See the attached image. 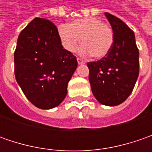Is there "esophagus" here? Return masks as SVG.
I'll use <instances>...</instances> for the list:
<instances>
[{"mask_svg":"<svg viewBox=\"0 0 152 152\" xmlns=\"http://www.w3.org/2000/svg\"><path fill=\"white\" fill-rule=\"evenodd\" d=\"M77 61H78V63H79V65H82V64H85V61H83L81 58H79V57L77 58Z\"/></svg>","mask_w":152,"mask_h":152,"instance_id":"1","label":"esophagus"}]
</instances>
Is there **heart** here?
<instances>
[{
	"label": "heart",
	"instance_id": "1",
	"mask_svg": "<svg viewBox=\"0 0 152 152\" xmlns=\"http://www.w3.org/2000/svg\"><path fill=\"white\" fill-rule=\"evenodd\" d=\"M58 33L61 44L67 51H75L82 39L84 45L79 50L80 54L92 55L95 58L106 56L113 44V29L96 18L78 19L70 24H62Z\"/></svg>",
	"mask_w": 152,
	"mask_h": 152
}]
</instances>
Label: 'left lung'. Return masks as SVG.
<instances>
[{
	"instance_id": "1",
	"label": "left lung",
	"mask_w": 152,
	"mask_h": 152,
	"mask_svg": "<svg viewBox=\"0 0 152 152\" xmlns=\"http://www.w3.org/2000/svg\"><path fill=\"white\" fill-rule=\"evenodd\" d=\"M113 32V44L106 56L90 61L89 80L98 102L118 106L132 93L139 76V50L134 34L124 22L105 12Z\"/></svg>"
}]
</instances>
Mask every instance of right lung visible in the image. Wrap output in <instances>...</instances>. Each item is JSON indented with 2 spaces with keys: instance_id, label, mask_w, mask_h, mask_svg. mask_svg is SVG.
<instances>
[{
  "instance_id": "right-lung-1",
  "label": "right lung",
  "mask_w": 152,
  "mask_h": 152,
  "mask_svg": "<svg viewBox=\"0 0 152 152\" xmlns=\"http://www.w3.org/2000/svg\"><path fill=\"white\" fill-rule=\"evenodd\" d=\"M77 66L76 57L63 48L50 21L36 18L20 33L14 52L15 78L36 107L50 109L64 100Z\"/></svg>"
}]
</instances>
